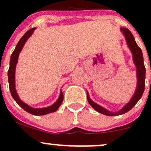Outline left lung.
<instances>
[{"label": "left lung", "instance_id": "8db88e82", "mask_svg": "<svg viewBox=\"0 0 151 151\" xmlns=\"http://www.w3.org/2000/svg\"><path fill=\"white\" fill-rule=\"evenodd\" d=\"M121 31L123 32L124 35L126 37V42H127L128 45H129L131 52L133 54V62L136 66V72H137V79H138V85L136 90L135 94L133 95L132 99H131L129 103L126 104L121 110L117 112H111L108 110H106L103 107L100 106L99 105L96 104V103L91 101L90 99L89 93H87V99L89 101V104L93 107L96 111L99 112L102 114H104L106 116H118L121 115L128 112L131 110V109L136 104L137 102L139 101L140 99L141 98L143 95V91L145 89V67L143 63V53L141 48L138 46L135 41L134 37L131 32L129 29L127 28H121Z\"/></svg>", "mask_w": 151, "mask_h": 151}]
</instances>
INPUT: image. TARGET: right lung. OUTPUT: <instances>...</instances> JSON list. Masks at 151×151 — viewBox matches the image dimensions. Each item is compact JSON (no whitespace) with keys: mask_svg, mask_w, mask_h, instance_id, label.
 <instances>
[{"mask_svg":"<svg viewBox=\"0 0 151 151\" xmlns=\"http://www.w3.org/2000/svg\"><path fill=\"white\" fill-rule=\"evenodd\" d=\"M35 27L30 29L28 31L25 32L22 37L20 38V40H19V42L17 44L16 47H15V49L14 51L12 53L11 57H10V67L9 70L8 72V82H9V89L10 91V93H11L12 96L14 99V100L17 102V104L20 106V107H22L24 110L26 111L27 112L30 113L31 114H33L35 116H42V115H45V114L52 113V112L56 111L58 110L60 106L62 104V102L63 101L64 96L62 91H61L60 92V97L58 99V101L55 102L54 104H52L50 106L46 107V108H42V109H35L30 107V106L26 104L25 103H24L23 101H22L19 98L18 93L16 92V90L15 88V67H16V64L18 62V58L19 56V54H20V51H21L22 47H23L24 45L27 40L30 37L31 35L32 34L33 31L35 30Z\"/></svg>","mask_w":151,"mask_h":151,"instance_id":"1","label":"right lung"}]
</instances>
